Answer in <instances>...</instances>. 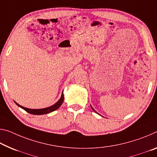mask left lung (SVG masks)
I'll return each instance as SVG.
<instances>
[{
  "instance_id": "1",
  "label": "left lung",
  "mask_w": 157,
  "mask_h": 157,
  "mask_svg": "<svg viewBox=\"0 0 157 157\" xmlns=\"http://www.w3.org/2000/svg\"><path fill=\"white\" fill-rule=\"evenodd\" d=\"M91 108H92V109H93V110H94V109L93 108H92V107H91ZM94 111H95V110H94ZM95 112H96V111H95Z\"/></svg>"
}]
</instances>
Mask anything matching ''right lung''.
Listing matches in <instances>:
<instances>
[{
	"label": "right lung",
	"instance_id": "right-lung-1",
	"mask_svg": "<svg viewBox=\"0 0 157 157\" xmlns=\"http://www.w3.org/2000/svg\"><path fill=\"white\" fill-rule=\"evenodd\" d=\"M63 98H64L63 94V93H62L60 99H59V100L57 101L55 104H54L53 105H52L50 107H48V108H43V109H29V108H24V107L19 105V104L17 103L16 102H14V103H15L19 107H20L21 108L24 109L25 111H26L27 113L32 114H36V115H40V114L50 113H52V112L57 110V109H58L59 107L61 105V104L63 103Z\"/></svg>",
	"mask_w": 157,
	"mask_h": 157
}]
</instances>
